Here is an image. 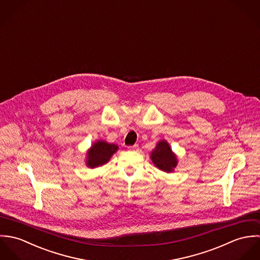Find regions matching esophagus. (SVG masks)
<instances>
[{"instance_id": "obj_1", "label": "esophagus", "mask_w": 260, "mask_h": 260, "mask_svg": "<svg viewBox=\"0 0 260 260\" xmlns=\"http://www.w3.org/2000/svg\"><path fill=\"white\" fill-rule=\"evenodd\" d=\"M138 149V145H134V146H129L128 147V150H130V151H136Z\"/></svg>"}]
</instances>
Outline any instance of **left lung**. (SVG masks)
<instances>
[{
  "mask_svg": "<svg viewBox=\"0 0 260 260\" xmlns=\"http://www.w3.org/2000/svg\"><path fill=\"white\" fill-rule=\"evenodd\" d=\"M150 158L155 167L159 170L171 173L178 164L177 155L172 151L166 140H160L150 153Z\"/></svg>",
  "mask_w": 260,
  "mask_h": 260,
  "instance_id": "obj_1",
  "label": "left lung"
}]
</instances>
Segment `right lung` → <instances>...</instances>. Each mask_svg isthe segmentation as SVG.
Returning <instances> with one entry per match:
<instances>
[{"label":"right lung","mask_w":260,"mask_h":260,"mask_svg":"<svg viewBox=\"0 0 260 260\" xmlns=\"http://www.w3.org/2000/svg\"><path fill=\"white\" fill-rule=\"evenodd\" d=\"M118 149L119 147L116 144L108 143L104 140H97L86 153V166L94 169L107 164Z\"/></svg>","instance_id":"right-lung-1"}]
</instances>
